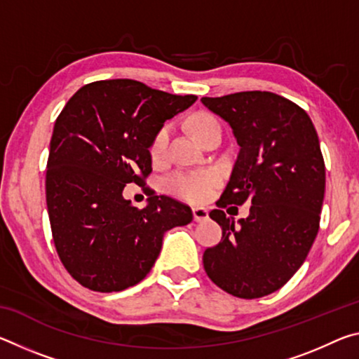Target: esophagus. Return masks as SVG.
I'll list each match as a JSON object with an SVG mask.
<instances>
[{
    "instance_id": "obj_1",
    "label": "esophagus",
    "mask_w": 359,
    "mask_h": 359,
    "mask_svg": "<svg viewBox=\"0 0 359 359\" xmlns=\"http://www.w3.org/2000/svg\"><path fill=\"white\" fill-rule=\"evenodd\" d=\"M193 218H194V222H205L209 218V210L205 208H194Z\"/></svg>"
}]
</instances>
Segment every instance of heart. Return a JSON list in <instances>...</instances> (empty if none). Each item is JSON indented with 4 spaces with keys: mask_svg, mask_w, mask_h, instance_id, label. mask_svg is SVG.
Segmentation results:
<instances>
[{
    "mask_svg": "<svg viewBox=\"0 0 359 359\" xmlns=\"http://www.w3.org/2000/svg\"><path fill=\"white\" fill-rule=\"evenodd\" d=\"M217 121L208 114H196L193 115L188 121L190 131L194 137H199L205 126ZM169 141V126H163L158 130L150 142V156L154 160H160L165 155L166 145ZM220 172L215 169H203V171H179L172 174L171 177L166 180V188L169 193L175 194L177 198L185 199L188 203L199 204L205 203L212 196L215 188L220 184Z\"/></svg>",
    "mask_w": 359,
    "mask_h": 359,
    "instance_id": "1",
    "label": "heart"
}]
</instances>
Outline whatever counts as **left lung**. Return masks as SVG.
<instances>
[{
    "label": "left lung",
    "instance_id": "8db88e82",
    "mask_svg": "<svg viewBox=\"0 0 359 359\" xmlns=\"http://www.w3.org/2000/svg\"><path fill=\"white\" fill-rule=\"evenodd\" d=\"M201 102L226 121L241 147L217 205L252 204L238 224L222 209L210 212L223 236L204 252V269L229 294L263 297L294 276L317 238L326 182L318 135L304 109L271 92Z\"/></svg>",
    "mask_w": 359,
    "mask_h": 359
}]
</instances>
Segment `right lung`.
<instances>
[{
  "label": "right lung",
  "mask_w": 359,
  "mask_h": 359,
  "mask_svg": "<svg viewBox=\"0 0 359 359\" xmlns=\"http://www.w3.org/2000/svg\"><path fill=\"white\" fill-rule=\"evenodd\" d=\"M196 100L114 79L77 90L58 115L46 201L58 257L82 287L100 293L135 287L155 264L166 231L193 220L188 205L149 188L147 205L137 209L123 188L144 185L151 139Z\"/></svg>",
  "instance_id": "right-lung-1"
}]
</instances>
